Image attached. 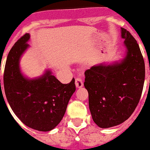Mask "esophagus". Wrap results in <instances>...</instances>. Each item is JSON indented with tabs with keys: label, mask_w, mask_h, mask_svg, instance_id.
Returning a JSON list of instances; mask_svg holds the SVG:
<instances>
[{
	"label": "esophagus",
	"mask_w": 150,
	"mask_h": 150,
	"mask_svg": "<svg viewBox=\"0 0 150 150\" xmlns=\"http://www.w3.org/2000/svg\"><path fill=\"white\" fill-rule=\"evenodd\" d=\"M75 86L77 88H82L83 86V82L81 78L78 77L75 79Z\"/></svg>",
	"instance_id": "obj_1"
}]
</instances>
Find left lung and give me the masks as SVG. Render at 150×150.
<instances>
[{
  "label": "left lung",
  "mask_w": 150,
  "mask_h": 150,
  "mask_svg": "<svg viewBox=\"0 0 150 150\" xmlns=\"http://www.w3.org/2000/svg\"><path fill=\"white\" fill-rule=\"evenodd\" d=\"M127 55L121 63L93 66L85 71L84 86L94 122L102 128L118 125L132 114L145 81V62L132 35L121 28Z\"/></svg>",
  "instance_id": "left-lung-1"
}]
</instances>
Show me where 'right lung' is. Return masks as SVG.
<instances>
[{
  "instance_id": "add662e5",
  "label": "right lung",
  "mask_w": 150,
  "mask_h": 150,
  "mask_svg": "<svg viewBox=\"0 0 150 150\" xmlns=\"http://www.w3.org/2000/svg\"><path fill=\"white\" fill-rule=\"evenodd\" d=\"M29 34L25 33L9 51L4 71V88L11 108L22 123L33 129L48 132L63 118L75 91V79L62 84L50 71L39 79H25L20 71L19 59L29 47Z\"/></svg>"
}]
</instances>
